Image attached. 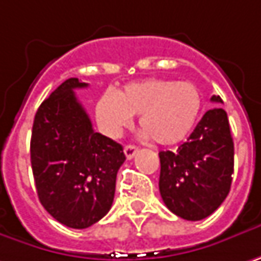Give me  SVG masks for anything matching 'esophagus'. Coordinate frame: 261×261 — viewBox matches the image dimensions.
<instances>
[{"label":"esophagus","mask_w":261,"mask_h":261,"mask_svg":"<svg viewBox=\"0 0 261 261\" xmlns=\"http://www.w3.org/2000/svg\"><path fill=\"white\" fill-rule=\"evenodd\" d=\"M137 147L134 145H127L124 147V153H125V156H127V160H131V158H134V155L137 153Z\"/></svg>","instance_id":"esophagus-1"}]
</instances>
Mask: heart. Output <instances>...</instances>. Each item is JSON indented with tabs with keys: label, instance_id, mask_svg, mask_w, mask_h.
I'll return each mask as SVG.
<instances>
[{
	"label": "heart",
	"instance_id": "obj_1",
	"mask_svg": "<svg viewBox=\"0 0 261 261\" xmlns=\"http://www.w3.org/2000/svg\"><path fill=\"white\" fill-rule=\"evenodd\" d=\"M202 97L192 83L147 78L124 85L118 93L105 91L96 105L100 127L118 136L140 114L139 122L149 137L164 146L185 140L196 124Z\"/></svg>",
	"mask_w": 261,
	"mask_h": 261
}]
</instances>
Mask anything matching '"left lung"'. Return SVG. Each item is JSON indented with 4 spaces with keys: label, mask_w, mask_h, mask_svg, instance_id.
I'll use <instances>...</instances> for the list:
<instances>
[{
    "label": "left lung",
    "mask_w": 261,
    "mask_h": 261,
    "mask_svg": "<svg viewBox=\"0 0 261 261\" xmlns=\"http://www.w3.org/2000/svg\"><path fill=\"white\" fill-rule=\"evenodd\" d=\"M211 101L223 103L220 96ZM233 139L222 108L205 112L176 152H160V192L167 208L185 220H202L222 205L233 174Z\"/></svg>",
    "instance_id": "8db88e82"
}]
</instances>
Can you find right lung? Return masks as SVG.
I'll list each match as a JSON object with an SVG mask.
<instances>
[{"instance_id":"1","label":"right lung","mask_w":261,"mask_h":261,"mask_svg":"<svg viewBox=\"0 0 261 261\" xmlns=\"http://www.w3.org/2000/svg\"><path fill=\"white\" fill-rule=\"evenodd\" d=\"M69 78L38 108L31 137V164L39 202L56 220L85 229L108 214L116 174L125 161L122 146L93 130Z\"/></svg>"}]
</instances>
